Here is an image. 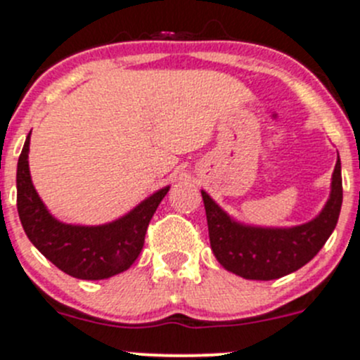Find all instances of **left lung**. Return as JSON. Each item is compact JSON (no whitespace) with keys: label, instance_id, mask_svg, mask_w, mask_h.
Instances as JSON below:
<instances>
[{"label":"left lung","instance_id":"obj_1","mask_svg":"<svg viewBox=\"0 0 360 360\" xmlns=\"http://www.w3.org/2000/svg\"><path fill=\"white\" fill-rule=\"evenodd\" d=\"M201 195L208 220L210 245L217 261L241 278H282L311 261L336 227L343 202L340 155L326 206L315 219L301 226H245L231 219L205 191H201Z\"/></svg>","mask_w":360,"mask_h":360}]
</instances>
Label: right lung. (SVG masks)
<instances>
[{
    "mask_svg": "<svg viewBox=\"0 0 360 360\" xmlns=\"http://www.w3.org/2000/svg\"><path fill=\"white\" fill-rule=\"evenodd\" d=\"M30 134L17 165V212L31 243L75 278L105 280L129 269L143 248L148 222L169 187L154 192L127 215L103 226L59 222L49 213L31 181Z\"/></svg>",
    "mask_w": 360,
    "mask_h": 360,
    "instance_id": "1",
    "label": "right lung"
}]
</instances>
